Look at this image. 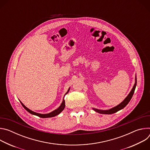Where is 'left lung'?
<instances>
[{"instance_id": "left-lung-1", "label": "left lung", "mask_w": 150, "mask_h": 150, "mask_svg": "<svg viewBox=\"0 0 150 150\" xmlns=\"http://www.w3.org/2000/svg\"><path fill=\"white\" fill-rule=\"evenodd\" d=\"M137 86V76L135 75V83L133 86V88H132L131 91H130V93H129L127 96V97L123 100V101H122L120 104H119L118 105H117L116 106L114 107L113 108H111L109 110H100V109H95V108H92L93 110H94L95 112L100 113V114H105V115H110V114H113L115 113L120 110H122V109H123L129 103V102L130 101L131 99L132 98L133 94L134 93L135 88Z\"/></svg>"}]
</instances>
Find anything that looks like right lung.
I'll return each mask as SVG.
<instances>
[{
    "label": "right lung",
    "mask_w": 150,
    "mask_h": 150,
    "mask_svg": "<svg viewBox=\"0 0 150 150\" xmlns=\"http://www.w3.org/2000/svg\"><path fill=\"white\" fill-rule=\"evenodd\" d=\"M69 90H70V88H69V89L68 90L67 92L65 93V96L68 93V92L69 91ZM65 96H64V97H65ZM64 97H63V100H62V102L61 104L60 105V106L59 107V108H58L57 109H55L54 110L52 111V112H50V113H46V114H41V113H36V112H33V111H32L31 110H30V109H29L28 108H27V107H26L22 102H21L20 100H19V101H20L21 104H22L23 106L24 107V108L27 112H28L30 113H31V114H32V115H33L37 116H38V117H41V118H48V117H54V116L58 115L59 114H60V113L64 110V109H65V100H64Z\"/></svg>",
    "instance_id": "1"
}]
</instances>
